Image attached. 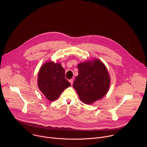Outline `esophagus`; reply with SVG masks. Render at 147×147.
<instances>
[{
	"label": "esophagus",
	"instance_id": "34e87169",
	"mask_svg": "<svg viewBox=\"0 0 147 147\" xmlns=\"http://www.w3.org/2000/svg\"><path fill=\"white\" fill-rule=\"evenodd\" d=\"M73 81H74V80H73V79H70V80H69V82H70V84H71V85L73 84Z\"/></svg>",
	"mask_w": 147,
	"mask_h": 147
}]
</instances>
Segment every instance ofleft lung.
<instances>
[{
	"label": "left lung",
	"instance_id": "obj_1",
	"mask_svg": "<svg viewBox=\"0 0 147 147\" xmlns=\"http://www.w3.org/2000/svg\"><path fill=\"white\" fill-rule=\"evenodd\" d=\"M77 67L78 75L73 86L82 102L91 104L107 94L110 76L105 65L100 60L95 59L80 63Z\"/></svg>",
	"mask_w": 147,
	"mask_h": 147
}]
</instances>
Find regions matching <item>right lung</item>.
I'll use <instances>...</instances> for the list:
<instances>
[{
	"instance_id": "right-lung-1",
	"label": "right lung",
	"mask_w": 147,
	"mask_h": 147,
	"mask_svg": "<svg viewBox=\"0 0 147 147\" xmlns=\"http://www.w3.org/2000/svg\"><path fill=\"white\" fill-rule=\"evenodd\" d=\"M40 91L51 101L57 99L71 84L65 78V71L60 63L47 61L42 66L38 76Z\"/></svg>"
}]
</instances>
